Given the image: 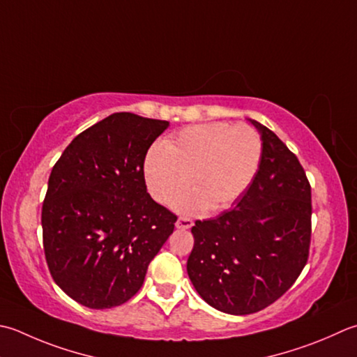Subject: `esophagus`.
<instances>
[{
  "instance_id": "obj_1",
  "label": "esophagus",
  "mask_w": 357,
  "mask_h": 357,
  "mask_svg": "<svg viewBox=\"0 0 357 357\" xmlns=\"http://www.w3.org/2000/svg\"><path fill=\"white\" fill-rule=\"evenodd\" d=\"M192 226H193V221L192 218H188V216H181V218L176 221L178 229H190Z\"/></svg>"
}]
</instances>
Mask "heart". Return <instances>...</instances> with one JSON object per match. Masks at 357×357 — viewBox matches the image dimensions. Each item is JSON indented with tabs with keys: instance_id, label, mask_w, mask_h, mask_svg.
Segmentation results:
<instances>
[{
	"instance_id": "obj_1",
	"label": "heart",
	"mask_w": 357,
	"mask_h": 357,
	"mask_svg": "<svg viewBox=\"0 0 357 357\" xmlns=\"http://www.w3.org/2000/svg\"><path fill=\"white\" fill-rule=\"evenodd\" d=\"M263 155L261 136L249 125H192L145 158V183L156 201L169 204L190 184L195 193L179 201L184 212L225 211L252 184Z\"/></svg>"
}]
</instances>
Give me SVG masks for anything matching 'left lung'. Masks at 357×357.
Segmentation results:
<instances>
[{
  "instance_id": "8db88e82",
  "label": "left lung",
  "mask_w": 357,
  "mask_h": 357,
  "mask_svg": "<svg viewBox=\"0 0 357 357\" xmlns=\"http://www.w3.org/2000/svg\"><path fill=\"white\" fill-rule=\"evenodd\" d=\"M263 155L235 207L197 220L187 260L198 294L215 310L244 316L272 305L303 271L311 244V184L274 131L252 121Z\"/></svg>"
}]
</instances>
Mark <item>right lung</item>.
<instances>
[{
  "instance_id": "right-lung-1",
  "label": "right lung",
  "mask_w": 357,
  "mask_h": 357,
  "mask_svg": "<svg viewBox=\"0 0 357 357\" xmlns=\"http://www.w3.org/2000/svg\"><path fill=\"white\" fill-rule=\"evenodd\" d=\"M169 122L114 113L55 162L41 207L49 272L83 306L107 310L141 289L178 216L146 192L144 162Z\"/></svg>"
}]
</instances>
